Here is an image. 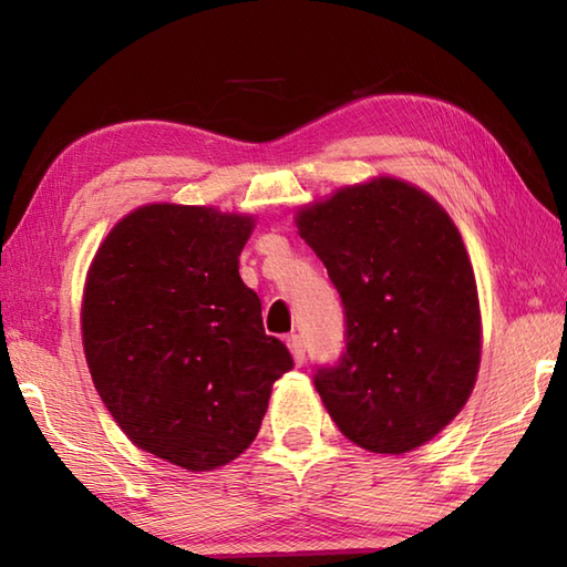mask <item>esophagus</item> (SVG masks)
<instances>
[{
    "label": "esophagus",
    "instance_id": "obj_1",
    "mask_svg": "<svg viewBox=\"0 0 567 567\" xmlns=\"http://www.w3.org/2000/svg\"><path fill=\"white\" fill-rule=\"evenodd\" d=\"M287 346H290V351H292V355H295V363H297V365H302V363H305V358H307L302 336H297V333L287 336Z\"/></svg>",
    "mask_w": 567,
    "mask_h": 567
}]
</instances>
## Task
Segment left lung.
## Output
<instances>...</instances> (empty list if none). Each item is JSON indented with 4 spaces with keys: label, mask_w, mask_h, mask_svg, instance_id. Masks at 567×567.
<instances>
[{
    "label": "left lung",
    "mask_w": 567,
    "mask_h": 567,
    "mask_svg": "<svg viewBox=\"0 0 567 567\" xmlns=\"http://www.w3.org/2000/svg\"><path fill=\"white\" fill-rule=\"evenodd\" d=\"M341 295L346 351L315 388L343 436L406 453L451 424L475 388L480 305L451 216L426 192L380 177L297 216Z\"/></svg>",
    "instance_id": "obj_1"
}]
</instances>
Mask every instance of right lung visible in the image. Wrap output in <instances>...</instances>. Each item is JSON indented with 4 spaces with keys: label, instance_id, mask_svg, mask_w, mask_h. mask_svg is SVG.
<instances>
[{
    "label": "right lung",
    "instance_id": "right-lung-1",
    "mask_svg": "<svg viewBox=\"0 0 567 567\" xmlns=\"http://www.w3.org/2000/svg\"><path fill=\"white\" fill-rule=\"evenodd\" d=\"M250 216L148 204L104 238L84 285V355L138 449L192 473L258 436L272 382L295 368L238 275Z\"/></svg>",
    "mask_w": 567,
    "mask_h": 567
}]
</instances>
